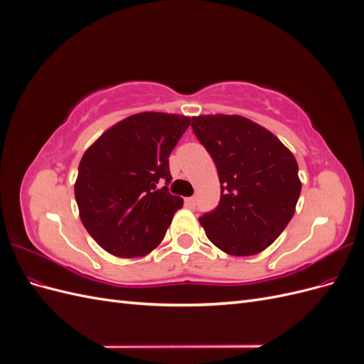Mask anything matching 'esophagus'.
Here are the masks:
<instances>
[{
    "instance_id": "obj_1",
    "label": "esophagus",
    "mask_w": 364,
    "mask_h": 364,
    "mask_svg": "<svg viewBox=\"0 0 364 364\" xmlns=\"http://www.w3.org/2000/svg\"><path fill=\"white\" fill-rule=\"evenodd\" d=\"M185 206H188V208H194L196 206V197H186L185 199Z\"/></svg>"
}]
</instances>
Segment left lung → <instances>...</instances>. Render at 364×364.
Listing matches in <instances>:
<instances>
[{"instance_id": "8db88e82", "label": "left lung", "mask_w": 364, "mask_h": 364, "mask_svg": "<svg viewBox=\"0 0 364 364\" xmlns=\"http://www.w3.org/2000/svg\"><path fill=\"white\" fill-rule=\"evenodd\" d=\"M191 126L222 183L218 206L199 218L206 237L234 257L267 249L289 225L301 194L293 153L241 115H199Z\"/></svg>"}]
</instances>
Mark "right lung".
<instances>
[{"mask_svg":"<svg viewBox=\"0 0 364 364\" xmlns=\"http://www.w3.org/2000/svg\"><path fill=\"white\" fill-rule=\"evenodd\" d=\"M191 118L139 112L98 136L79 164L74 194L90 235L118 258L144 257L167 232L183 199L168 193V156Z\"/></svg>","mask_w":364,"mask_h":364,"instance_id":"1","label":"right lung"}]
</instances>
